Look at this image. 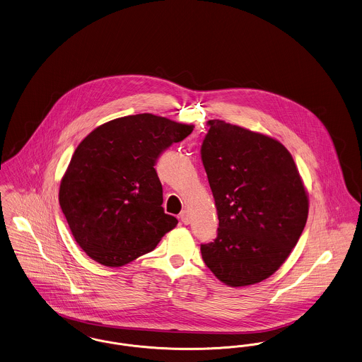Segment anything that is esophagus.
<instances>
[{
	"instance_id": "obj_1",
	"label": "esophagus",
	"mask_w": 362,
	"mask_h": 362,
	"mask_svg": "<svg viewBox=\"0 0 362 362\" xmlns=\"http://www.w3.org/2000/svg\"><path fill=\"white\" fill-rule=\"evenodd\" d=\"M180 219H181V221L184 223V224H189L190 223V216H189V212L188 211H181V214H180Z\"/></svg>"
}]
</instances>
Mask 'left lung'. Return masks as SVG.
Listing matches in <instances>:
<instances>
[{"mask_svg":"<svg viewBox=\"0 0 362 362\" xmlns=\"http://www.w3.org/2000/svg\"><path fill=\"white\" fill-rule=\"evenodd\" d=\"M202 160L218 209L214 242L202 245L208 269L230 286L261 283L296 246L308 197L280 141L209 120Z\"/></svg>","mask_w":362,"mask_h":362,"instance_id":"left-lung-1","label":"left lung"}]
</instances>
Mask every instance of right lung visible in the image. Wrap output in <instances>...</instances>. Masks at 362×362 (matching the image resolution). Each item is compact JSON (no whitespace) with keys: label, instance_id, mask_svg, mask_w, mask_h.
<instances>
[{"label":"right lung","instance_id":"1","mask_svg":"<svg viewBox=\"0 0 362 362\" xmlns=\"http://www.w3.org/2000/svg\"><path fill=\"white\" fill-rule=\"evenodd\" d=\"M193 126L141 113L115 119L79 143L59 204L81 249L105 267L153 252L178 221L165 214L156 163Z\"/></svg>","mask_w":362,"mask_h":362}]
</instances>
